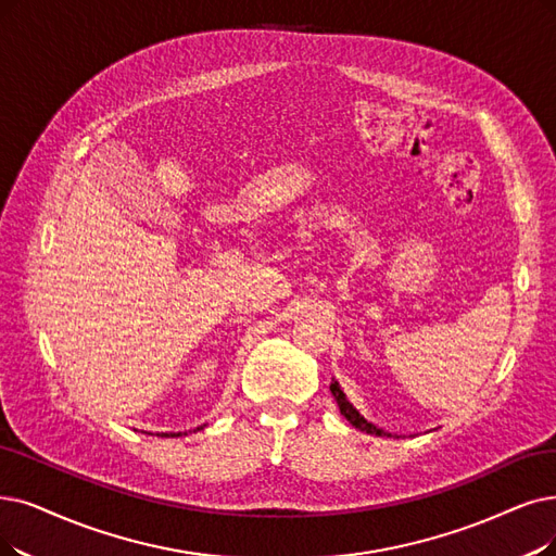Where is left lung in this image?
Returning a JSON list of instances; mask_svg holds the SVG:
<instances>
[{"mask_svg": "<svg viewBox=\"0 0 556 556\" xmlns=\"http://www.w3.org/2000/svg\"><path fill=\"white\" fill-rule=\"evenodd\" d=\"M330 392H332V396H336V402H338V408H340V413L351 421V425L355 427V429H361V431H367V433H371V435H386L381 429H376L371 421H367L365 417H361V413L355 410L349 402H346V396H344V392L340 390V386H338V381H332L330 383ZM390 435V433H388Z\"/></svg>", "mask_w": 556, "mask_h": 556, "instance_id": "8db88e82", "label": "left lung"}]
</instances>
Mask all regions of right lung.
Instances as JSON below:
<instances>
[{
	"label": "right lung",
	"mask_w": 556,
	"mask_h": 556,
	"mask_svg": "<svg viewBox=\"0 0 556 556\" xmlns=\"http://www.w3.org/2000/svg\"><path fill=\"white\" fill-rule=\"evenodd\" d=\"M164 435H168V433H164ZM170 435H180V433H170Z\"/></svg>",
	"instance_id": "1"
}]
</instances>
